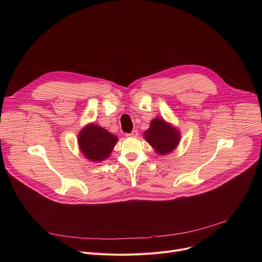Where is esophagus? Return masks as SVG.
<instances>
[{
    "instance_id": "34e87169",
    "label": "esophagus",
    "mask_w": 262,
    "mask_h": 262,
    "mask_svg": "<svg viewBox=\"0 0 262 262\" xmlns=\"http://www.w3.org/2000/svg\"><path fill=\"white\" fill-rule=\"evenodd\" d=\"M126 136H127V137H133V138H135V137H137V136H138V130H133L132 133L127 134Z\"/></svg>"
}]
</instances>
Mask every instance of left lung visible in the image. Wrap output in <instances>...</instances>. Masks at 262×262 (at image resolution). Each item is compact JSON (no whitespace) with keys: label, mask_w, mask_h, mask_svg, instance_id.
Instances as JSON below:
<instances>
[{"label":"left lung","mask_w":262,"mask_h":262,"mask_svg":"<svg viewBox=\"0 0 262 262\" xmlns=\"http://www.w3.org/2000/svg\"><path fill=\"white\" fill-rule=\"evenodd\" d=\"M144 138L154 147L157 154L164 156L172 152L178 146L180 133L176 127L159 117L151 121L150 127L144 133Z\"/></svg>","instance_id":"1"}]
</instances>
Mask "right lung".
<instances>
[{
  "mask_svg": "<svg viewBox=\"0 0 262 262\" xmlns=\"http://www.w3.org/2000/svg\"><path fill=\"white\" fill-rule=\"evenodd\" d=\"M80 150L91 162H102L106 160L118 139L104 128L94 123L87 124L78 137Z\"/></svg>",
  "mask_w": 262,
  "mask_h": 262,
  "instance_id": "right-lung-1",
  "label": "right lung"
}]
</instances>
